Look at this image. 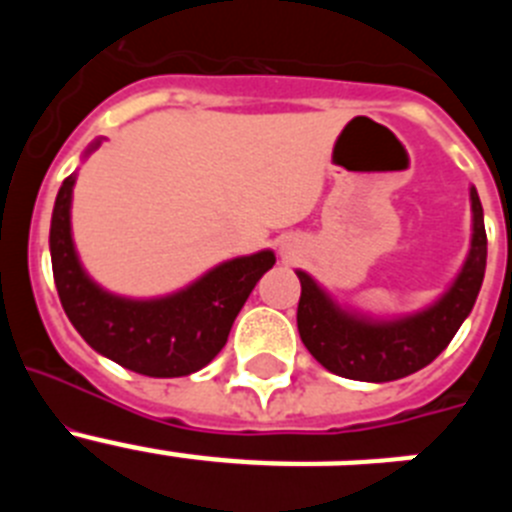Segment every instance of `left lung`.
<instances>
[{"instance_id": "8db88e82", "label": "left lung", "mask_w": 512, "mask_h": 512, "mask_svg": "<svg viewBox=\"0 0 512 512\" xmlns=\"http://www.w3.org/2000/svg\"><path fill=\"white\" fill-rule=\"evenodd\" d=\"M472 200V243L449 289L428 307L395 318H374L338 305L307 271L297 269L302 284L297 330L315 359L338 377L356 382H395L431 364L449 346L456 330L477 302L487 266L485 215L477 189Z\"/></svg>"}]
</instances>
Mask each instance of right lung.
Segmentation results:
<instances>
[{
    "label": "right lung",
    "mask_w": 512,
    "mask_h": 512,
    "mask_svg": "<svg viewBox=\"0 0 512 512\" xmlns=\"http://www.w3.org/2000/svg\"><path fill=\"white\" fill-rule=\"evenodd\" d=\"M102 146L89 143L84 158ZM76 174L61 184L51 217V264L58 297L79 336L115 364L146 377H187L210 364L233 320L277 256L264 248L212 266L164 297H122L99 287L81 266L71 233Z\"/></svg>",
    "instance_id": "right-lung-1"
}]
</instances>
